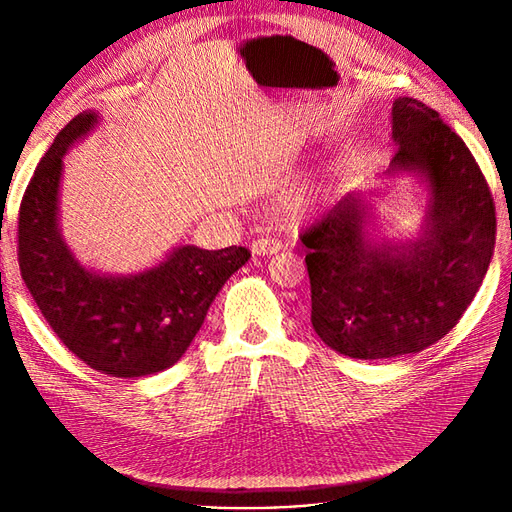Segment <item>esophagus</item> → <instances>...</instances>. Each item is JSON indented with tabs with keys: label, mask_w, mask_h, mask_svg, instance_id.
I'll list each match as a JSON object with an SVG mask.
<instances>
[{
	"label": "esophagus",
	"mask_w": 512,
	"mask_h": 512,
	"mask_svg": "<svg viewBox=\"0 0 512 512\" xmlns=\"http://www.w3.org/2000/svg\"><path fill=\"white\" fill-rule=\"evenodd\" d=\"M282 250V243L277 239H271V237H262V239H256L252 243V252L256 256H273Z\"/></svg>",
	"instance_id": "1"
}]
</instances>
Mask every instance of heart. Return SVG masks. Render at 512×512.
I'll list each match as a JSON object with an SVG mask.
<instances>
[{
    "mask_svg": "<svg viewBox=\"0 0 512 512\" xmlns=\"http://www.w3.org/2000/svg\"><path fill=\"white\" fill-rule=\"evenodd\" d=\"M316 205V194L312 190H303L297 196H292L286 205V211L292 215V218H303Z\"/></svg>",
    "mask_w": 512,
    "mask_h": 512,
    "instance_id": "1",
    "label": "heart"
}]
</instances>
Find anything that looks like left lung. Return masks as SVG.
I'll return each instance as SVG.
<instances>
[{
	"label": "left lung",
	"mask_w": 512,
	"mask_h": 512,
	"mask_svg": "<svg viewBox=\"0 0 512 512\" xmlns=\"http://www.w3.org/2000/svg\"><path fill=\"white\" fill-rule=\"evenodd\" d=\"M397 145L386 177H416L427 190L414 239L374 228L378 190H352L301 237L318 337L350 359H391L436 344L466 312L489 269L495 207L489 185L442 117L414 98L391 108Z\"/></svg>",
	"instance_id": "left-lung-1"
}]
</instances>
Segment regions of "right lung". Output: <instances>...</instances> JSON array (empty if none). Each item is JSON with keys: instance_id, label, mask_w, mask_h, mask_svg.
I'll list each match as a JSON object with an SVG mask.
<instances>
[{"instance_id": "1", "label": "right lung", "mask_w": 512, "mask_h": 512, "mask_svg": "<svg viewBox=\"0 0 512 512\" xmlns=\"http://www.w3.org/2000/svg\"><path fill=\"white\" fill-rule=\"evenodd\" d=\"M98 123L96 111L76 115L40 160L19 211V267L42 316L72 354L102 374L141 378L181 359L213 299L252 254L237 245H177L138 273L87 269L61 235L59 185L68 149Z\"/></svg>"}]
</instances>
